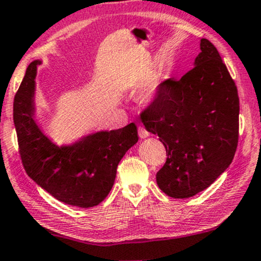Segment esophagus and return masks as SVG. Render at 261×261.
<instances>
[{
	"label": "esophagus",
	"instance_id": "obj_1",
	"mask_svg": "<svg viewBox=\"0 0 261 261\" xmlns=\"http://www.w3.org/2000/svg\"><path fill=\"white\" fill-rule=\"evenodd\" d=\"M138 136H140L141 138H147L148 136H149V133H148V131L143 126H138Z\"/></svg>",
	"mask_w": 261,
	"mask_h": 261
}]
</instances>
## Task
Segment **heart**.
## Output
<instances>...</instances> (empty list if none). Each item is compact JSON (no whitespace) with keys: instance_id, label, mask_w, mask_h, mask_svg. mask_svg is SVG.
Instances as JSON below:
<instances>
[{"instance_id":"1","label":"heart","mask_w":261,"mask_h":261,"mask_svg":"<svg viewBox=\"0 0 261 261\" xmlns=\"http://www.w3.org/2000/svg\"><path fill=\"white\" fill-rule=\"evenodd\" d=\"M159 88H160L159 82H153V83H150L146 89H144L143 91L144 98H146L147 101L154 100V98L158 96V94H159Z\"/></svg>"}]
</instances>
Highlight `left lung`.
<instances>
[{"mask_svg":"<svg viewBox=\"0 0 261 261\" xmlns=\"http://www.w3.org/2000/svg\"><path fill=\"white\" fill-rule=\"evenodd\" d=\"M195 67L167 79L141 114L166 148L156 183L166 195L187 199L208 188L231 164L239 142L240 100L235 82L208 39L200 42Z\"/></svg>","mask_w":261,"mask_h":261,"instance_id":"obj_1","label":"left lung"}]
</instances>
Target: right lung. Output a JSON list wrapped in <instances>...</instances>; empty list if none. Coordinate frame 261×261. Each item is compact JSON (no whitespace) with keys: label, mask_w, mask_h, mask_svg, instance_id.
<instances>
[{"label":"right lung","mask_w":261,"mask_h":261,"mask_svg":"<svg viewBox=\"0 0 261 261\" xmlns=\"http://www.w3.org/2000/svg\"><path fill=\"white\" fill-rule=\"evenodd\" d=\"M41 60L26 68L13 103L19 151L26 173L55 199L89 208L106 199L121 158L137 143L134 123L111 131H97L67 146H58L36 121V75Z\"/></svg>","instance_id":"1"}]
</instances>
